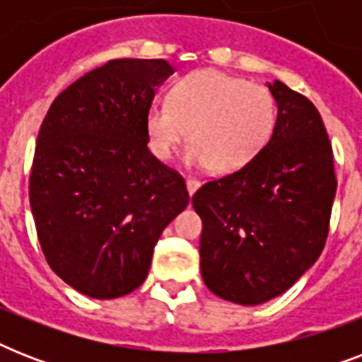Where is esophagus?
Wrapping results in <instances>:
<instances>
[{
  "mask_svg": "<svg viewBox=\"0 0 362 362\" xmlns=\"http://www.w3.org/2000/svg\"><path fill=\"white\" fill-rule=\"evenodd\" d=\"M186 186H187V192H189V195H193V193L197 192L199 180L197 178H186Z\"/></svg>",
  "mask_w": 362,
  "mask_h": 362,
  "instance_id": "obj_1",
  "label": "esophagus"
}]
</instances>
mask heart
Listing matches in <instances>:
<instances>
[{
  "instance_id": "heart-1",
  "label": "heart",
  "mask_w": 362,
  "mask_h": 362,
  "mask_svg": "<svg viewBox=\"0 0 362 362\" xmlns=\"http://www.w3.org/2000/svg\"><path fill=\"white\" fill-rule=\"evenodd\" d=\"M278 107L267 86L216 69L193 71L176 82L170 99L148 109L150 150L169 159L187 139L186 161L229 175L250 163L274 133Z\"/></svg>"
}]
</instances>
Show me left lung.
<instances>
[{"instance_id": "left-lung-1", "label": "left lung", "mask_w": 362, "mask_h": 362, "mask_svg": "<svg viewBox=\"0 0 362 362\" xmlns=\"http://www.w3.org/2000/svg\"><path fill=\"white\" fill-rule=\"evenodd\" d=\"M269 90L278 105L269 144L192 199L203 220L204 284L246 306L287 291L317 261L337 193L331 141L314 103L280 81Z\"/></svg>"}]
</instances>
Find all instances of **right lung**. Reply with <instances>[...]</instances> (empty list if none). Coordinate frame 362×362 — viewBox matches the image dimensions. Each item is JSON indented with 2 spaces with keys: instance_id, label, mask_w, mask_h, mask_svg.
Masks as SVG:
<instances>
[{
  "instance_id": "right-lung-1",
  "label": "right lung",
  "mask_w": 362,
  "mask_h": 362,
  "mask_svg": "<svg viewBox=\"0 0 362 362\" xmlns=\"http://www.w3.org/2000/svg\"><path fill=\"white\" fill-rule=\"evenodd\" d=\"M165 59H110L65 88L37 136L30 204L47 263L82 295L116 298L146 280L153 246L189 203L148 150Z\"/></svg>"
}]
</instances>
